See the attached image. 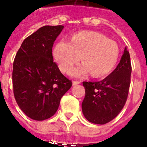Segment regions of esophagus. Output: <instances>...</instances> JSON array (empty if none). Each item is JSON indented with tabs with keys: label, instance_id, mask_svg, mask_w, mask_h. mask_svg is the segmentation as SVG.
Returning <instances> with one entry per match:
<instances>
[{
	"label": "esophagus",
	"instance_id": "obj_1",
	"mask_svg": "<svg viewBox=\"0 0 147 147\" xmlns=\"http://www.w3.org/2000/svg\"><path fill=\"white\" fill-rule=\"evenodd\" d=\"M80 83H81V82H78V81H74V82H72V85L76 86V85H77V84H79Z\"/></svg>",
	"mask_w": 147,
	"mask_h": 147
}]
</instances>
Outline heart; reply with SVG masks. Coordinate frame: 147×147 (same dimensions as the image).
Returning a JSON list of instances; mask_svg holds the SVG:
<instances>
[{
    "mask_svg": "<svg viewBox=\"0 0 147 147\" xmlns=\"http://www.w3.org/2000/svg\"><path fill=\"white\" fill-rule=\"evenodd\" d=\"M119 54V47L115 41L102 34L88 31L73 35L71 43L61 40L53 51L55 59L64 72H69L82 57L83 64L71 72L78 78H84L90 73L94 77L106 76L116 65Z\"/></svg>",
    "mask_w": 147,
    "mask_h": 147,
    "instance_id": "b5f03b06",
    "label": "heart"
}]
</instances>
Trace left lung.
<instances>
[{"instance_id": "1", "label": "left lung", "mask_w": 147, "mask_h": 147, "mask_svg": "<svg viewBox=\"0 0 147 147\" xmlns=\"http://www.w3.org/2000/svg\"><path fill=\"white\" fill-rule=\"evenodd\" d=\"M131 74L130 54L125 47L115 70L100 82H84L85 96L82 113L86 119L104 125L114 119L127 100Z\"/></svg>"}]
</instances>
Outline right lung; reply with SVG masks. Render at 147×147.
Here are the masks:
<instances>
[{
    "instance_id": "obj_1",
    "label": "right lung",
    "mask_w": 147,
    "mask_h": 147,
    "mask_svg": "<svg viewBox=\"0 0 147 147\" xmlns=\"http://www.w3.org/2000/svg\"><path fill=\"white\" fill-rule=\"evenodd\" d=\"M63 26H45L26 38L17 51L13 68L16 101L30 119L43 121L53 116L71 82L53 61V42Z\"/></svg>"
}]
</instances>
